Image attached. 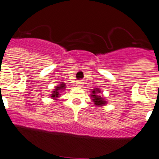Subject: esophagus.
Listing matches in <instances>:
<instances>
[{
    "instance_id": "1",
    "label": "esophagus",
    "mask_w": 159,
    "mask_h": 159,
    "mask_svg": "<svg viewBox=\"0 0 159 159\" xmlns=\"http://www.w3.org/2000/svg\"><path fill=\"white\" fill-rule=\"evenodd\" d=\"M82 84H83V82H82V81H77V83H76L77 86H78V87H82V85H83Z\"/></svg>"
}]
</instances>
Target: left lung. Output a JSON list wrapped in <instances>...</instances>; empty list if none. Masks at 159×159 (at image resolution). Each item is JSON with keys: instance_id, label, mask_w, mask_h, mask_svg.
Returning <instances> with one entry per match:
<instances>
[{"instance_id": "1", "label": "left lung", "mask_w": 159, "mask_h": 159, "mask_svg": "<svg viewBox=\"0 0 159 159\" xmlns=\"http://www.w3.org/2000/svg\"><path fill=\"white\" fill-rule=\"evenodd\" d=\"M101 92V91L99 88H95L92 89V93L90 94V97L92 98V101H93L96 106L101 107L107 104V101L105 100V98L103 97V96L100 95Z\"/></svg>"}]
</instances>
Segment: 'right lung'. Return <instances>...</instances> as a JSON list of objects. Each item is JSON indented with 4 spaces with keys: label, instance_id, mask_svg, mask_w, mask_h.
<instances>
[{
    "label": "right lung",
    "instance_id": "right-lung-1",
    "mask_svg": "<svg viewBox=\"0 0 159 159\" xmlns=\"http://www.w3.org/2000/svg\"><path fill=\"white\" fill-rule=\"evenodd\" d=\"M55 89L54 91H52V93L51 94L50 97H52V99L58 100V97L61 96V93H62V90L65 89V88H66V85L64 82H61L60 84H58V86L55 87Z\"/></svg>",
    "mask_w": 159,
    "mask_h": 159
}]
</instances>
